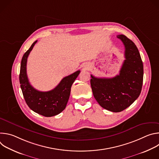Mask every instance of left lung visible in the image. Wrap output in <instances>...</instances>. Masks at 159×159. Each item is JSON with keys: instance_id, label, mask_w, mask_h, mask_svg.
I'll return each mask as SVG.
<instances>
[{"instance_id": "obj_1", "label": "left lung", "mask_w": 159, "mask_h": 159, "mask_svg": "<svg viewBox=\"0 0 159 159\" xmlns=\"http://www.w3.org/2000/svg\"><path fill=\"white\" fill-rule=\"evenodd\" d=\"M117 38L125 48V60L120 74L112 78L90 75V85L96 100L102 107L115 112L123 111L139 97L143 78V62L137 46L123 34Z\"/></svg>"}]
</instances>
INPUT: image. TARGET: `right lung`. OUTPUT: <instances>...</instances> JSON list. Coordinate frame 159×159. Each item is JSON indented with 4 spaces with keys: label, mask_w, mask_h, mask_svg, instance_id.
<instances>
[{
    "label": "right lung",
    "mask_w": 159,
    "mask_h": 159,
    "mask_svg": "<svg viewBox=\"0 0 159 159\" xmlns=\"http://www.w3.org/2000/svg\"><path fill=\"white\" fill-rule=\"evenodd\" d=\"M37 40L22 57L19 82L25 101L29 107L34 112L45 117H51L58 115L63 111L69 101L71 87L80 74V70L64 77L59 84L53 90L41 92L35 89L30 83L26 72L28 57Z\"/></svg>",
    "instance_id": "obj_1"
}]
</instances>
